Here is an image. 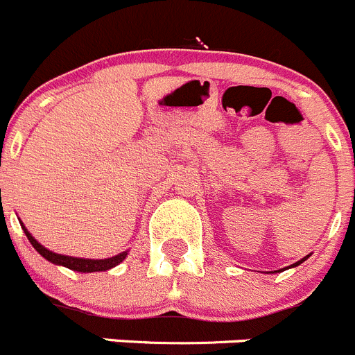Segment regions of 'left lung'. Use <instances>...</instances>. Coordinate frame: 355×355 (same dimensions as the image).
<instances>
[{
  "label": "left lung",
  "mask_w": 355,
  "mask_h": 355,
  "mask_svg": "<svg viewBox=\"0 0 355 355\" xmlns=\"http://www.w3.org/2000/svg\"><path fill=\"white\" fill-rule=\"evenodd\" d=\"M307 257H309V255H307ZM307 257L300 259V261H298V262H295V264H292V266H290V268H295V266H298V264H302V262H304V261H305V259H307ZM279 271H285V269H279Z\"/></svg>",
  "instance_id": "1"
}]
</instances>
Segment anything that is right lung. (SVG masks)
Segmentation results:
<instances>
[{
  "label": "right lung",
  "instance_id": "obj_1",
  "mask_svg": "<svg viewBox=\"0 0 355 355\" xmlns=\"http://www.w3.org/2000/svg\"><path fill=\"white\" fill-rule=\"evenodd\" d=\"M20 226H22L26 236L29 238L31 245H33V247L36 248V250L40 252V254L43 255L44 259H46V261L53 262V264H57V266H63V268L72 269V271H79V272L107 271V269H112V268H115V266H119L122 261H124L125 257H128V252H122V254L114 255V257H110V259H100V261H94V259H79V257H70V255L55 254V252L48 250V248H44L43 245L37 243L36 238H34L33 234H31L29 231L26 230V226H24L22 223H20Z\"/></svg>",
  "mask_w": 355,
  "mask_h": 355
}]
</instances>
